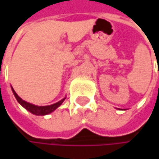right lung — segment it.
Returning a JSON list of instances; mask_svg holds the SVG:
<instances>
[{
  "instance_id": "1",
  "label": "right lung",
  "mask_w": 159,
  "mask_h": 159,
  "mask_svg": "<svg viewBox=\"0 0 159 159\" xmlns=\"http://www.w3.org/2000/svg\"><path fill=\"white\" fill-rule=\"evenodd\" d=\"M11 89H12V92H13V94L15 95L16 101L18 102L25 110H27L28 111H30V112L33 113L34 115H37V116H45V115H48L49 113L53 112L65 100V97H64L61 101L57 102H56L54 104H51V105H48V106H38V105H34L33 103H30V102H25V100H23L22 98H20L17 95V94L16 93L15 90L13 89V88H11Z\"/></svg>"
}]
</instances>
